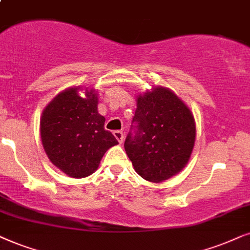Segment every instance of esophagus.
<instances>
[{
  "instance_id": "esophagus-1",
  "label": "esophagus",
  "mask_w": 250,
  "mask_h": 250,
  "mask_svg": "<svg viewBox=\"0 0 250 250\" xmlns=\"http://www.w3.org/2000/svg\"><path fill=\"white\" fill-rule=\"evenodd\" d=\"M113 135H114V137L118 139V142L121 144V143L123 142V138H125V136H123V131L121 130H115L114 132H113Z\"/></svg>"
}]
</instances>
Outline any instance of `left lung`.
Masks as SVG:
<instances>
[{
	"label": "left lung",
	"instance_id": "1",
	"mask_svg": "<svg viewBox=\"0 0 250 250\" xmlns=\"http://www.w3.org/2000/svg\"><path fill=\"white\" fill-rule=\"evenodd\" d=\"M192 112L171 90L156 86L137 97V108L125 149L135 171L160 183L188 162L195 142Z\"/></svg>",
	"mask_w": 250,
	"mask_h": 250
}]
</instances>
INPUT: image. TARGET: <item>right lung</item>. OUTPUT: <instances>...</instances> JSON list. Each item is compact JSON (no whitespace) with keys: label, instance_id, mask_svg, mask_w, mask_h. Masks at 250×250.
Returning a JSON list of instances; mask_svg holds the SVG:
<instances>
[{"label":"right lung","instance_id":"add662e5","mask_svg":"<svg viewBox=\"0 0 250 250\" xmlns=\"http://www.w3.org/2000/svg\"><path fill=\"white\" fill-rule=\"evenodd\" d=\"M80 86L58 94L43 109L40 131L44 151L58 169L73 178H83L97 170L103 155L119 144L111 131L105 130V118L97 111L95 89Z\"/></svg>","mask_w":250,"mask_h":250}]
</instances>
